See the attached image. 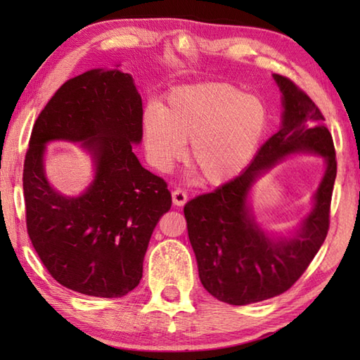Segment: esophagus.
Returning <instances> with one entry per match:
<instances>
[{"label":"esophagus","instance_id":"esophagus-1","mask_svg":"<svg viewBox=\"0 0 360 360\" xmlns=\"http://www.w3.org/2000/svg\"><path fill=\"white\" fill-rule=\"evenodd\" d=\"M172 198H173V204L174 205H179V207L187 202V193L184 192V190H181V188L173 190Z\"/></svg>","mask_w":360,"mask_h":360}]
</instances>
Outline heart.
Segmentation results:
<instances>
[{"label":"heart","instance_id":"heart-1","mask_svg":"<svg viewBox=\"0 0 360 360\" xmlns=\"http://www.w3.org/2000/svg\"><path fill=\"white\" fill-rule=\"evenodd\" d=\"M269 125L266 105L227 83L184 86L167 96L162 108L148 105L142 136L150 162L167 172L184 158L210 186L236 178L255 158Z\"/></svg>","mask_w":360,"mask_h":360}]
</instances>
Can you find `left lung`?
I'll use <instances>...</instances> for the list:
<instances>
[{
	"label": "left lung",
	"mask_w": 360,
	"mask_h": 360,
	"mask_svg": "<svg viewBox=\"0 0 360 360\" xmlns=\"http://www.w3.org/2000/svg\"><path fill=\"white\" fill-rule=\"evenodd\" d=\"M281 91L283 119L277 133L258 150L250 165L215 192L196 196L184 207L190 244L202 286L219 302L250 304L288 290L302 277L330 229V207L338 160L323 114L294 82L274 74ZM294 152H312L327 162L315 207L290 237L263 231L248 204L251 186Z\"/></svg>",
	"instance_id": "left-lung-1"
}]
</instances>
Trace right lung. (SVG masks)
Listing matches in <instances>:
<instances>
[{
  "label": "right lung",
  "mask_w": 360,
  "mask_h": 360,
  "mask_svg": "<svg viewBox=\"0 0 360 360\" xmlns=\"http://www.w3.org/2000/svg\"><path fill=\"white\" fill-rule=\"evenodd\" d=\"M142 114L131 75L91 70L63 83L35 120L22 170L27 233L48 272L75 292L112 298L133 290L151 233L172 207L167 182L133 153ZM52 140L80 141L94 158L95 179L82 195L65 197L45 178Z\"/></svg>",
  "instance_id": "add662e5"
}]
</instances>
